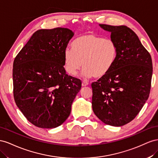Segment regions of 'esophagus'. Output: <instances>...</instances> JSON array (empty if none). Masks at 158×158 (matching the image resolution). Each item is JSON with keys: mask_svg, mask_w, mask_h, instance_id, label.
<instances>
[{"mask_svg": "<svg viewBox=\"0 0 158 158\" xmlns=\"http://www.w3.org/2000/svg\"><path fill=\"white\" fill-rule=\"evenodd\" d=\"M88 85H89V83L87 82H85V81L82 82V87H86Z\"/></svg>", "mask_w": 158, "mask_h": 158, "instance_id": "obj_1", "label": "esophagus"}]
</instances>
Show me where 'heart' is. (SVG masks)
<instances>
[{"instance_id": "heart-1", "label": "heart", "mask_w": 158, "mask_h": 158, "mask_svg": "<svg viewBox=\"0 0 158 158\" xmlns=\"http://www.w3.org/2000/svg\"><path fill=\"white\" fill-rule=\"evenodd\" d=\"M64 52V67L67 73L75 76L83 66V75L101 79L113 66L117 56L115 43L93 33L84 34Z\"/></svg>"}]
</instances>
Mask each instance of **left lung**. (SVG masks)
<instances>
[{
	"instance_id": "left-lung-1",
	"label": "left lung",
	"mask_w": 158,
	"mask_h": 158,
	"mask_svg": "<svg viewBox=\"0 0 158 158\" xmlns=\"http://www.w3.org/2000/svg\"><path fill=\"white\" fill-rule=\"evenodd\" d=\"M99 26L111 33L117 56L109 73L91 85L92 107L102 123L121 127L136 116L149 97L152 57L136 33L127 26Z\"/></svg>"
}]
</instances>
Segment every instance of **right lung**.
Instances as JSON below:
<instances>
[{
  "instance_id": "add662e5",
  "label": "right lung",
  "mask_w": 158,
  "mask_h": 158,
  "mask_svg": "<svg viewBox=\"0 0 158 158\" xmlns=\"http://www.w3.org/2000/svg\"><path fill=\"white\" fill-rule=\"evenodd\" d=\"M74 33L64 28L42 29L31 35L13 63V93L30 123L42 128L62 124L81 81L66 73L64 52Z\"/></svg>"
}]
</instances>
